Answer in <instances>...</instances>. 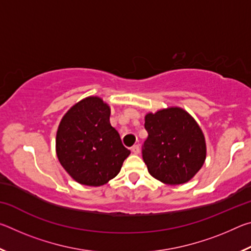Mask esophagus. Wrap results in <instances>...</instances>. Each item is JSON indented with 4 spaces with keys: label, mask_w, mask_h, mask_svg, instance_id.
<instances>
[{
    "label": "esophagus",
    "mask_w": 251,
    "mask_h": 251,
    "mask_svg": "<svg viewBox=\"0 0 251 251\" xmlns=\"http://www.w3.org/2000/svg\"><path fill=\"white\" fill-rule=\"evenodd\" d=\"M131 151H133L134 154H139V146L134 145L133 147H131Z\"/></svg>",
    "instance_id": "esophagus-1"
}]
</instances>
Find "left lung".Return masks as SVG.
<instances>
[{
	"instance_id": "left-lung-1",
	"label": "left lung",
	"mask_w": 251,
	"mask_h": 251,
	"mask_svg": "<svg viewBox=\"0 0 251 251\" xmlns=\"http://www.w3.org/2000/svg\"><path fill=\"white\" fill-rule=\"evenodd\" d=\"M148 137L142 154L151 175L167 185L188 181L201 168L206 143L194 118L178 107L161 109L145 117Z\"/></svg>"
}]
</instances>
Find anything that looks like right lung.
I'll use <instances>...</instances> for the list:
<instances>
[{"instance_id":"right-lung-1","label":"right lung","mask_w":251,"mask_h":251,"mask_svg":"<svg viewBox=\"0 0 251 251\" xmlns=\"http://www.w3.org/2000/svg\"><path fill=\"white\" fill-rule=\"evenodd\" d=\"M108 105L92 96L74 105L58 126V160L79 184H106L117 176L130 154L110 125Z\"/></svg>"}]
</instances>
